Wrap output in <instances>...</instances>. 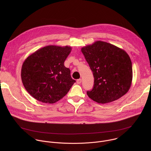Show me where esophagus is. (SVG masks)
<instances>
[{
    "instance_id": "1",
    "label": "esophagus",
    "mask_w": 151,
    "mask_h": 151,
    "mask_svg": "<svg viewBox=\"0 0 151 151\" xmlns=\"http://www.w3.org/2000/svg\"><path fill=\"white\" fill-rule=\"evenodd\" d=\"M81 81H82L81 79H78V80L76 81V82H77V83H78V84H80V83H81Z\"/></svg>"
}]
</instances>
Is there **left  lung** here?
I'll list each match as a JSON object with an SVG mask.
<instances>
[{
  "label": "left lung",
  "mask_w": 151,
  "mask_h": 151,
  "mask_svg": "<svg viewBox=\"0 0 151 151\" xmlns=\"http://www.w3.org/2000/svg\"><path fill=\"white\" fill-rule=\"evenodd\" d=\"M94 78L88 96L99 103L118 100L130 89L133 79L131 59L123 50L103 41L81 48Z\"/></svg>",
  "instance_id": "left-lung-1"
}]
</instances>
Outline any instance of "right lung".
<instances>
[{
  "instance_id": "add662e5",
  "label": "right lung",
  "mask_w": 151,
  "mask_h": 151,
  "mask_svg": "<svg viewBox=\"0 0 151 151\" xmlns=\"http://www.w3.org/2000/svg\"><path fill=\"white\" fill-rule=\"evenodd\" d=\"M72 50L70 47L48 45L30 55L21 68V80L27 91L35 99L54 103L70 90L76 82L64 62Z\"/></svg>"
}]
</instances>
